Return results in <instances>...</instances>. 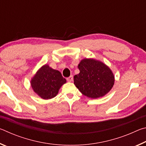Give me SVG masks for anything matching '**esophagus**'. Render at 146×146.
<instances>
[{
	"label": "esophagus",
	"mask_w": 146,
	"mask_h": 146,
	"mask_svg": "<svg viewBox=\"0 0 146 146\" xmlns=\"http://www.w3.org/2000/svg\"><path fill=\"white\" fill-rule=\"evenodd\" d=\"M67 80L68 82H71V81L73 80V76L71 75L70 76H69V77L67 78Z\"/></svg>",
	"instance_id": "1"
}]
</instances>
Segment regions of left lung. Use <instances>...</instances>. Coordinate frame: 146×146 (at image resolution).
I'll return each instance as SVG.
<instances>
[{"label":"left lung","instance_id":"obj_1","mask_svg":"<svg viewBox=\"0 0 146 146\" xmlns=\"http://www.w3.org/2000/svg\"><path fill=\"white\" fill-rule=\"evenodd\" d=\"M80 73L74 76V84L84 95L90 98L105 96L115 84L111 70L95 58H84L78 65Z\"/></svg>","mask_w":146,"mask_h":146}]
</instances>
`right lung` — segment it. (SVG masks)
<instances>
[{"mask_svg": "<svg viewBox=\"0 0 146 146\" xmlns=\"http://www.w3.org/2000/svg\"><path fill=\"white\" fill-rule=\"evenodd\" d=\"M66 83V80L60 71L49 67L47 64L36 71L30 81L34 92L44 100L56 97L61 86Z\"/></svg>", "mask_w": 146, "mask_h": 146, "instance_id": "add662e5", "label": "right lung"}]
</instances>
